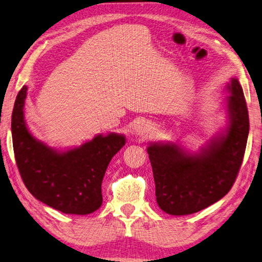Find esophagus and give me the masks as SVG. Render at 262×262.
Returning <instances> with one entry per match:
<instances>
[{"label":"esophagus","mask_w":262,"mask_h":262,"mask_svg":"<svg viewBox=\"0 0 262 262\" xmlns=\"http://www.w3.org/2000/svg\"><path fill=\"white\" fill-rule=\"evenodd\" d=\"M148 132H149V125H148V124H146V123H140L135 130V134L137 136H139V137L147 136Z\"/></svg>","instance_id":"esophagus-1"}]
</instances>
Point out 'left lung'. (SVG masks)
Returning <instances> with one entry per match:
<instances>
[{
    "mask_svg": "<svg viewBox=\"0 0 262 262\" xmlns=\"http://www.w3.org/2000/svg\"><path fill=\"white\" fill-rule=\"evenodd\" d=\"M228 126L191 154L180 145L152 144L147 153L153 169L159 207L170 215H189L226 195L235 183L249 137V112L236 78L228 85Z\"/></svg>",
    "mask_w": 262,
    "mask_h": 262,
    "instance_id": "obj_1",
    "label": "left lung"
}]
</instances>
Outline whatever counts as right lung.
Returning a JSON list of instances; mask_svg holds the SVG:
<instances>
[{
	"instance_id": "obj_1",
	"label": "right lung",
	"mask_w": 262,
	"mask_h": 262,
	"mask_svg": "<svg viewBox=\"0 0 262 262\" xmlns=\"http://www.w3.org/2000/svg\"><path fill=\"white\" fill-rule=\"evenodd\" d=\"M27 87L18 93L11 116L18 170L31 194L66 214L86 215L102 204L101 184L110 160L125 145L123 135L96 136L79 147L57 152L36 140L24 119Z\"/></svg>"
}]
</instances>
